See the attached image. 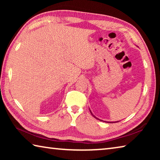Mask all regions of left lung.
<instances>
[{
    "mask_svg": "<svg viewBox=\"0 0 160 160\" xmlns=\"http://www.w3.org/2000/svg\"><path fill=\"white\" fill-rule=\"evenodd\" d=\"M90 112H91V113H92V116H94V118H97V119H98V120H100V119H99L98 118H97L95 116H94V115L92 114V112H91V111H90ZM100 121H103V122H106V121H102V120H100ZM117 122H118V121H115V122H112H112H109V121H107V123H117Z\"/></svg>",
    "mask_w": 160,
    "mask_h": 160,
    "instance_id": "8db88e82",
    "label": "left lung"
}]
</instances>
